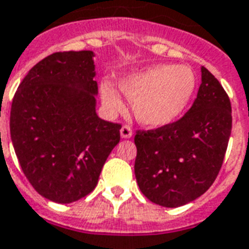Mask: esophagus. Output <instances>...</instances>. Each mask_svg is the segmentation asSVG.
I'll return each instance as SVG.
<instances>
[{
    "instance_id": "1",
    "label": "esophagus",
    "mask_w": 249,
    "mask_h": 249,
    "mask_svg": "<svg viewBox=\"0 0 249 249\" xmlns=\"http://www.w3.org/2000/svg\"><path fill=\"white\" fill-rule=\"evenodd\" d=\"M120 134L123 138H130L133 136V132H132V129L129 128L128 125H124V126H121Z\"/></svg>"
}]
</instances>
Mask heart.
<instances>
[{"label": "heart", "instance_id": "obj_1", "mask_svg": "<svg viewBox=\"0 0 249 249\" xmlns=\"http://www.w3.org/2000/svg\"><path fill=\"white\" fill-rule=\"evenodd\" d=\"M196 85L191 68L174 64L149 66L119 82L121 92L133 103L137 121L149 128H163L179 120L192 100ZM100 94L111 111L124 108L120 94L109 83L102 85Z\"/></svg>", "mask_w": 249, "mask_h": 249}]
</instances>
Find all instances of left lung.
Listing matches in <instances>:
<instances>
[{"instance_id": "8db88e82", "label": "left lung", "mask_w": 249, "mask_h": 249, "mask_svg": "<svg viewBox=\"0 0 249 249\" xmlns=\"http://www.w3.org/2000/svg\"><path fill=\"white\" fill-rule=\"evenodd\" d=\"M232 116L218 79L201 66V85L191 109L174 124L138 130L134 174L151 202L178 208L212 187L225 159Z\"/></svg>"}]
</instances>
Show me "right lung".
I'll return each mask as SVG.
<instances>
[{
  "instance_id": "right-lung-1",
  "label": "right lung",
  "mask_w": 249,
  "mask_h": 249,
  "mask_svg": "<svg viewBox=\"0 0 249 249\" xmlns=\"http://www.w3.org/2000/svg\"><path fill=\"white\" fill-rule=\"evenodd\" d=\"M92 51L56 52L39 61L15 92L10 134L22 171L35 191L70 204L94 191L120 124L96 115Z\"/></svg>"
}]
</instances>
